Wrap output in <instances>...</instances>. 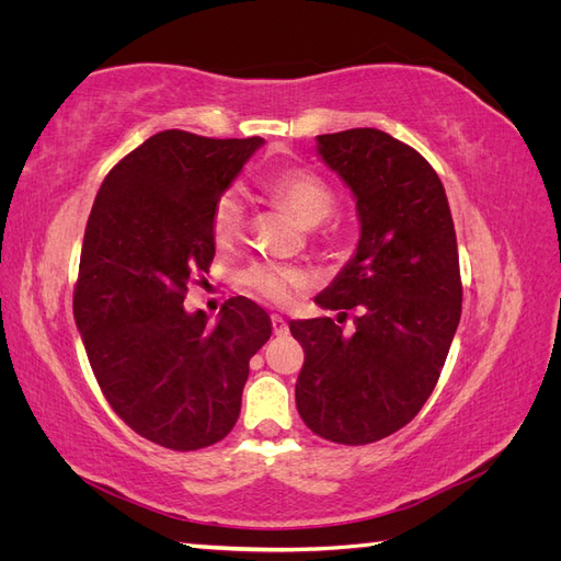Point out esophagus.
<instances>
[{
  "label": "esophagus",
  "instance_id": "34e87169",
  "mask_svg": "<svg viewBox=\"0 0 561 561\" xmlns=\"http://www.w3.org/2000/svg\"><path fill=\"white\" fill-rule=\"evenodd\" d=\"M271 328H274L276 336H287V334H290V328H287V322L280 316H271Z\"/></svg>",
  "mask_w": 561,
  "mask_h": 561
}]
</instances>
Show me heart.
<instances>
[{"label":"heart","instance_id":"b5f03b06","mask_svg":"<svg viewBox=\"0 0 561 561\" xmlns=\"http://www.w3.org/2000/svg\"><path fill=\"white\" fill-rule=\"evenodd\" d=\"M266 192L271 198H276L287 210H293L304 225L313 227V231L322 239H332L334 227H322V222L334 213L336 208V194L332 186L307 168H278V171L268 173L264 180ZM248 225V201L239 186H229V190L219 192L213 203L210 213V231L213 241L219 248H227L236 243L243 236ZM243 285L248 290L274 307H283L290 301L297 293L307 290L313 285L311 271L290 264H276V262H254L245 268Z\"/></svg>","mask_w":561,"mask_h":561}]
</instances>
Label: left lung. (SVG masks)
<instances>
[{
	"label": "left lung",
	"instance_id": "8db88e82",
	"mask_svg": "<svg viewBox=\"0 0 561 561\" xmlns=\"http://www.w3.org/2000/svg\"><path fill=\"white\" fill-rule=\"evenodd\" d=\"M318 151L351 186L360 243L316 297L353 318L293 320L304 348L295 386L307 426L336 445H369L404 428L426 404L461 320L463 285L454 219L433 165L377 128L318 135Z\"/></svg>",
	"mask_w": 561,
	"mask_h": 561
}]
</instances>
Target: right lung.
Instances as JSON below:
<instances>
[{
	"mask_svg": "<svg viewBox=\"0 0 561 561\" xmlns=\"http://www.w3.org/2000/svg\"><path fill=\"white\" fill-rule=\"evenodd\" d=\"M262 142L151 135L107 173L89 215L77 328L116 416L165 449L196 451L231 433L250 358L274 330L248 297L227 299L217 322L182 307L215 257L213 203Z\"/></svg>",
	"mask_w": 561,
	"mask_h": 561,
	"instance_id": "add662e5",
	"label": "right lung"
}]
</instances>
